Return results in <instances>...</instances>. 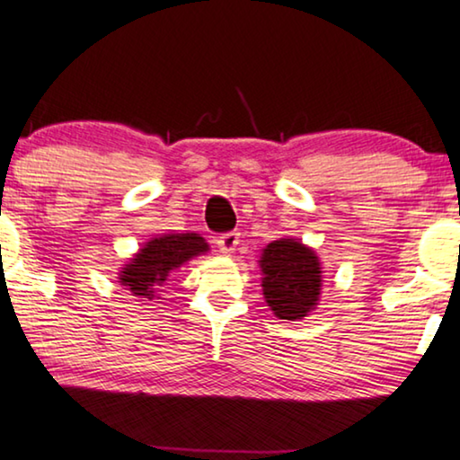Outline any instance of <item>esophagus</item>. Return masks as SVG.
<instances>
[{"mask_svg":"<svg viewBox=\"0 0 460 460\" xmlns=\"http://www.w3.org/2000/svg\"><path fill=\"white\" fill-rule=\"evenodd\" d=\"M217 243H218V252H221L223 256H231L239 243V233L237 231L225 233V235L217 239Z\"/></svg>","mask_w":460,"mask_h":460,"instance_id":"obj_1","label":"esophagus"}]
</instances>
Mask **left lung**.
I'll use <instances>...</instances> for the list:
<instances>
[{"label":"left lung","instance_id":"1","mask_svg":"<svg viewBox=\"0 0 460 460\" xmlns=\"http://www.w3.org/2000/svg\"><path fill=\"white\" fill-rule=\"evenodd\" d=\"M262 296L277 319L302 321L319 306L323 264L310 245L292 237L270 242L261 254Z\"/></svg>","mask_w":460,"mask_h":460}]
</instances>
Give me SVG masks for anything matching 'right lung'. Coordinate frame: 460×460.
I'll return each mask as SVG.
<instances>
[{
  "instance_id": "obj_1",
  "label": "right lung",
  "mask_w": 460,
  "mask_h": 460,
  "mask_svg": "<svg viewBox=\"0 0 460 460\" xmlns=\"http://www.w3.org/2000/svg\"><path fill=\"white\" fill-rule=\"evenodd\" d=\"M210 250L198 233H163L141 245L119 270V283L137 300H154L168 277L196 256Z\"/></svg>"
}]
</instances>
